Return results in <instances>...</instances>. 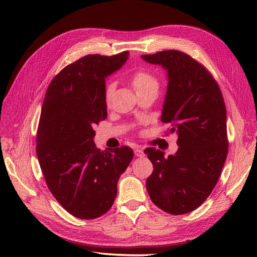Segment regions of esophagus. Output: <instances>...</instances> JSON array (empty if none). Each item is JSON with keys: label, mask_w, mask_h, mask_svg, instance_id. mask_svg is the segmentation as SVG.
Wrapping results in <instances>:
<instances>
[{"label": "esophagus", "mask_w": 257, "mask_h": 257, "mask_svg": "<svg viewBox=\"0 0 257 257\" xmlns=\"http://www.w3.org/2000/svg\"><path fill=\"white\" fill-rule=\"evenodd\" d=\"M134 154H136V156H138V157H144L145 156V152L142 149H136V150H134Z\"/></svg>", "instance_id": "1"}]
</instances>
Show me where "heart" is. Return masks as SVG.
Segmentation results:
<instances>
[{
  "mask_svg": "<svg viewBox=\"0 0 257 257\" xmlns=\"http://www.w3.org/2000/svg\"><path fill=\"white\" fill-rule=\"evenodd\" d=\"M130 82H131V85L133 86L134 90L137 91V93L141 92L142 90H144L148 87L157 85V81H156V78L154 77V75L151 72L147 71L145 69H141V70H138L137 72H134L132 74V76L130 77ZM113 88H114V84L112 82H110L106 87L105 102L107 105L110 102Z\"/></svg>",
  "mask_w": 257,
  "mask_h": 257,
  "instance_id": "1",
  "label": "heart"
}]
</instances>
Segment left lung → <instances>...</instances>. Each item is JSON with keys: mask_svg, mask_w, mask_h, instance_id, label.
Instances as JSON below:
<instances>
[{"mask_svg": "<svg viewBox=\"0 0 257 257\" xmlns=\"http://www.w3.org/2000/svg\"><path fill=\"white\" fill-rule=\"evenodd\" d=\"M168 71L169 83L161 121L177 133L175 155L155 148L145 153L153 165L146 186L153 203L171 214L198 208L217 184L228 153L226 107L217 81L187 54L166 50L142 55Z\"/></svg>", "mask_w": 257, "mask_h": 257, "instance_id": "left-lung-1", "label": "left lung"}]
</instances>
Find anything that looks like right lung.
<instances>
[{"instance_id": "right-lung-1", "label": "right lung", "mask_w": 257, "mask_h": 257, "mask_svg": "<svg viewBox=\"0 0 257 257\" xmlns=\"http://www.w3.org/2000/svg\"><path fill=\"white\" fill-rule=\"evenodd\" d=\"M128 54L79 58L53 78L46 92L36 134L37 158L52 195L78 219H97L110 209L117 180L133 158L127 146L101 151L93 143V126L107 117L105 80Z\"/></svg>"}]
</instances>
